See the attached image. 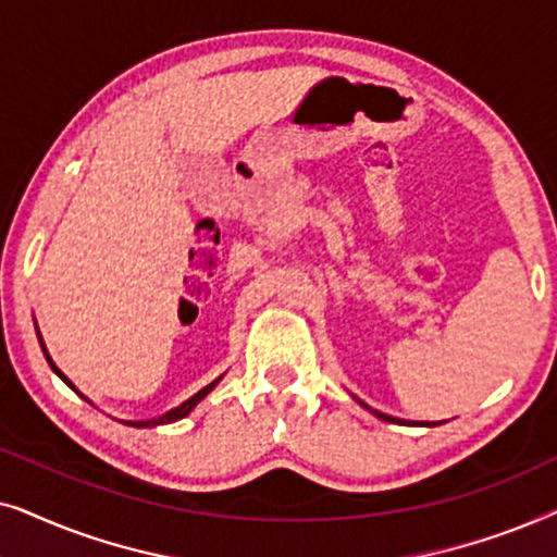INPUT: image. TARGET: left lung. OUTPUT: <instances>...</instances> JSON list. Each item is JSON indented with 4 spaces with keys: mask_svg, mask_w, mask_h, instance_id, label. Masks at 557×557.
I'll list each match as a JSON object with an SVG mask.
<instances>
[{
    "mask_svg": "<svg viewBox=\"0 0 557 557\" xmlns=\"http://www.w3.org/2000/svg\"><path fill=\"white\" fill-rule=\"evenodd\" d=\"M357 403H360V406H362V408H368L372 416H377V418H380V421H387V423H406V421H398V418H393V416H387V413H380V410H375V408L364 406V403H362V400H357ZM413 423H416V421H413ZM421 425H436V423H429V421H423Z\"/></svg>",
    "mask_w": 557,
    "mask_h": 557,
    "instance_id": "1",
    "label": "left lung"
}]
</instances>
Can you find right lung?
I'll use <instances>...</instances> for the list:
<instances>
[{
  "instance_id": "1",
  "label": "right lung",
  "mask_w": 557,
  "mask_h": 557,
  "mask_svg": "<svg viewBox=\"0 0 557 557\" xmlns=\"http://www.w3.org/2000/svg\"><path fill=\"white\" fill-rule=\"evenodd\" d=\"M37 339H40V347H42V352H45V360H48V364H50V368H52V372H55V375H58L60 380H63V383H65L67 387H73V391H75V393H78L83 400H88V398H86V395H83V393L78 391V387H75V385L71 383V380H67V377H65V372H63V370H60L55 362H52V357H50V352H48V347H45V342H42V334H40V330H37ZM220 380H223V375H220L218 380H212V383H210V385H205V387H202V391H197V393L193 395V398H187L185 403H182V406H177V408H172V410H166V413H164V416L149 418V421H121V423H126V425H134V429H154V425H164V423H174V421H180V418H185V416H189V413H193V408L197 406V403H200V400L205 398V395H208V393L212 391V387H215V385L220 383ZM88 403H90V400H88ZM90 406H94V403H90Z\"/></svg>"
}]
</instances>
